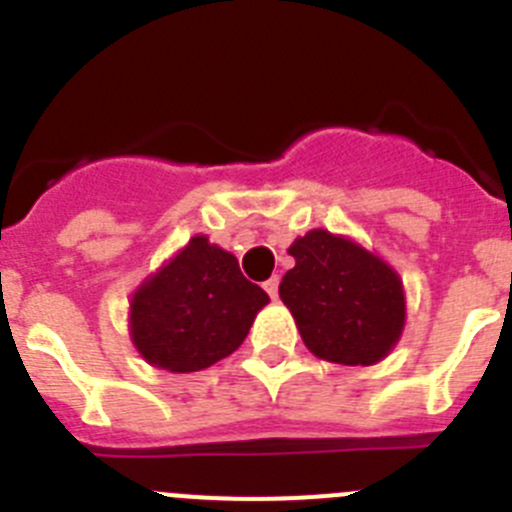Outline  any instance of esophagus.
<instances>
[{"label": "esophagus", "mask_w": 512, "mask_h": 512, "mask_svg": "<svg viewBox=\"0 0 512 512\" xmlns=\"http://www.w3.org/2000/svg\"><path fill=\"white\" fill-rule=\"evenodd\" d=\"M264 289H266V295H269L271 300H277V295H279V277H271L269 282H264Z\"/></svg>", "instance_id": "obj_1"}]
</instances>
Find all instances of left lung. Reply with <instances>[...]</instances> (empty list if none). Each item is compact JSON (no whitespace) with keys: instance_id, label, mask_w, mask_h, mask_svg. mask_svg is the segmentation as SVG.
<instances>
[{"instance_id":"1","label":"left lung","mask_w":512,"mask_h":512,"mask_svg":"<svg viewBox=\"0 0 512 512\" xmlns=\"http://www.w3.org/2000/svg\"><path fill=\"white\" fill-rule=\"evenodd\" d=\"M289 256L295 266L279 297L310 354L343 366H372L390 354L405 328V287L382 256L323 228L295 238Z\"/></svg>"}]
</instances>
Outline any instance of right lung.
<instances>
[{"mask_svg":"<svg viewBox=\"0 0 512 512\" xmlns=\"http://www.w3.org/2000/svg\"><path fill=\"white\" fill-rule=\"evenodd\" d=\"M266 302L233 253L194 235L133 292L130 341L156 369L202 372L241 346Z\"/></svg>","mask_w":512,"mask_h":512,"instance_id":"right-lung-1","label":"right lung"}]
</instances>
